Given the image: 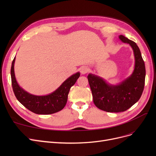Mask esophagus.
I'll use <instances>...</instances> for the list:
<instances>
[{"mask_svg": "<svg viewBox=\"0 0 156 156\" xmlns=\"http://www.w3.org/2000/svg\"><path fill=\"white\" fill-rule=\"evenodd\" d=\"M88 72V68L87 67H86V66H83V67H82L81 68V74L84 75V74L87 73Z\"/></svg>", "mask_w": 156, "mask_h": 156, "instance_id": "1", "label": "esophagus"}]
</instances>
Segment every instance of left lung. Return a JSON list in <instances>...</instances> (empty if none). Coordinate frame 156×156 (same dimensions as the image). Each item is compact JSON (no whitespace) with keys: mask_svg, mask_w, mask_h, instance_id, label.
Here are the masks:
<instances>
[{"mask_svg":"<svg viewBox=\"0 0 156 156\" xmlns=\"http://www.w3.org/2000/svg\"><path fill=\"white\" fill-rule=\"evenodd\" d=\"M119 38L129 44L133 51L135 68L132 74L118 84L108 83L92 73L87 77L94 104L100 109L110 112H123L133 106L139 101L144 87L145 65L139 47L123 35H120Z\"/></svg>","mask_w":156,"mask_h":156,"instance_id":"1","label":"left lung"}]
</instances>
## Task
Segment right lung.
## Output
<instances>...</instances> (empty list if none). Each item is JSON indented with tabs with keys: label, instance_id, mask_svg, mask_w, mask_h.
Segmentation results:
<instances>
[{
	"label": "right lung",
	"instance_id": "add662e5",
	"mask_svg": "<svg viewBox=\"0 0 156 156\" xmlns=\"http://www.w3.org/2000/svg\"><path fill=\"white\" fill-rule=\"evenodd\" d=\"M15 60L16 56L12 64L11 78L13 90L17 100L29 111L38 115H51L62 110L67 103L70 88L76 83L80 73L72 75L48 95L36 96L27 92L18 84L14 72Z\"/></svg>",
	"mask_w": 156,
	"mask_h": 156
}]
</instances>
